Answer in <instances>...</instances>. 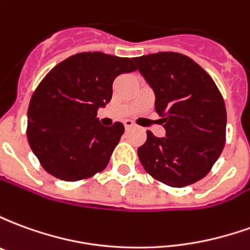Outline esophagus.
Masks as SVG:
<instances>
[{"instance_id": "1", "label": "esophagus", "mask_w": 250, "mask_h": 250, "mask_svg": "<svg viewBox=\"0 0 250 250\" xmlns=\"http://www.w3.org/2000/svg\"><path fill=\"white\" fill-rule=\"evenodd\" d=\"M123 125H125V130H130V128L134 127V123H132L131 120H125V122H123Z\"/></svg>"}]
</instances>
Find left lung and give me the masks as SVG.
Segmentation results:
<instances>
[{
  "label": "left lung",
  "mask_w": 250,
  "mask_h": 250,
  "mask_svg": "<svg viewBox=\"0 0 250 250\" xmlns=\"http://www.w3.org/2000/svg\"><path fill=\"white\" fill-rule=\"evenodd\" d=\"M155 93L166 136L147 131L138 157L147 173L171 188L195 184L209 173L225 146L226 108L204 68L175 52L135 57Z\"/></svg>",
  "instance_id": "1"
}]
</instances>
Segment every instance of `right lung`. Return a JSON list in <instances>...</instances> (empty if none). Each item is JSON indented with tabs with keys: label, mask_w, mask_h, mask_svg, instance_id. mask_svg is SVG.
<instances>
[{
	"label": "right lung",
	"mask_w": 250,
	"mask_h": 250,
	"mask_svg": "<svg viewBox=\"0 0 250 250\" xmlns=\"http://www.w3.org/2000/svg\"><path fill=\"white\" fill-rule=\"evenodd\" d=\"M134 71L130 57L83 52L41 80L30 99L26 136L46 173L76 182L107 167L125 125L104 127L98 109L109 103L115 79Z\"/></svg>",
	"instance_id": "add662e5"
}]
</instances>
